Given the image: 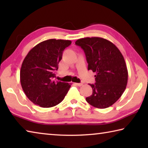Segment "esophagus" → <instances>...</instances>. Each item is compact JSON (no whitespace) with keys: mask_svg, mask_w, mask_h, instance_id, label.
<instances>
[{"mask_svg":"<svg viewBox=\"0 0 148 148\" xmlns=\"http://www.w3.org/2000/svg\"><path fill=\"white\" fill-rule=\"evenodd\" d=\"M74 84L76 85V86H79V87L83 86V84H82V83H75Z\"/></svg>","mask_w":148,"mask_h":148,"instance_id":"esophagus-1","label":"esophagus"}]
</instances>
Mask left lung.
Here are the masks:
<instances>
[{
  "label": "left lung",
  "mask_w": 148,
  "mask_h": 148,
  "mask_svg": "<svg viewBox=\"0 0 148 148\" xmlns=\"http://www.w3.org/2000/svg\"><path fill=\"white\" fill-rule=\"evenodd\" d=\"M84 49L88 70L95 72V84H89L92 93L86 98L89 104L106 108L123 93L128 81V71L124 57L115 45L100 37H86L75 42Z\"/></svg>",
  "instance_id": "obj_1"
}]
</instances>
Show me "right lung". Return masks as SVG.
<instances>
[{"mask_svg":"<svg viewBox=\"0 0 148 148\" xmlns=\"http://www.w3.org/2000/svg\"><path fill=\"white\" fill-rule=\"evenodd\" d=\"M69 40L49 39L30 50L20 71V82L25 94L42 108L56 106L64 99L71 84L53 80L62 51L71 44Z\"/></svg>","mask_w":148,"mask_h":148,"instance_id":"obj_1","label":"right lung"}]
</instances>
